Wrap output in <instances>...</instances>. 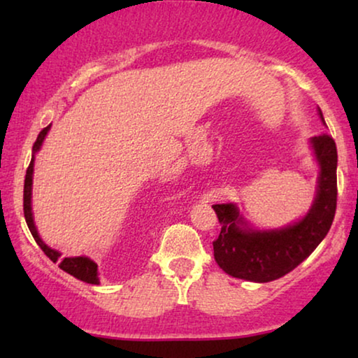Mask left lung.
<instances>
[{
    "label": "left lung",
    "instance_id": "left-lung-1",
    "mask_svg": "<svg viewBox=\"0 0 358 358\" xmlns=\"http://www.w3.org/2000/svg\"><path fill=\"white\" fill-rule=\"evenodd\" d=\"M320 117L324 122L321 110ZM311 146L321 171L315 202L300 222L257 231L248 227L234 203L212 205L222 224L213 256L228 275L259 283L277 280L300 266L326 238L337 205V148L327 134L313 136Z\"/></svg>",
    "mask_w": 358,
    "mask_h": 358
}]
</instances>
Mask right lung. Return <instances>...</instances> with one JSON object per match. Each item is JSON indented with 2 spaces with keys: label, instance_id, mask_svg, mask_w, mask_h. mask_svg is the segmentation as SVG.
Instances as JSON below:
<instances>
[{
  "label": "right lung",
  "instance_id": "right-lung-1",
  "mask_svg": "<svg viewBox=\"0 0 358 358\" xmlns=\"http://www.w3.org/2000/svg\"><path fill=\"white\" fill-rule=\"evenodd\" d=\"M50 130V125L45 127L41 134H38L36 143L32 146V159H31V164H29V168L26 171V179H24V217H26V223L29 229H31L34 239H36V243L41 246V249L43 252H45V256L50 259L53 262H60V267L62 271H65L66 273H70V275L76 277L78 280H83L86 283H92V285H99V271H97V264L94 261H91L90 257H65L63 261H60V256L62 254L55 251V249L48 248L45 243L42 241L41 236H38L37 229H36V224H34V218H32V207H31V195H32V174H34V159H36V153L38 150H41L42 146V141L45 138L47 131Z\"/></svg>",
  "mask_w": 358,
  "mask_h": 358
}]
</instances>
